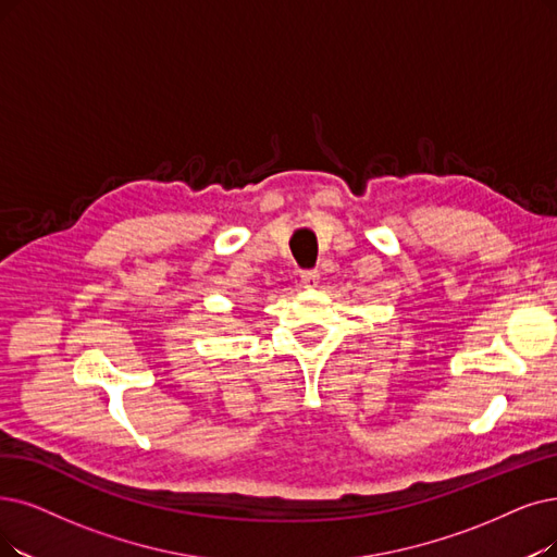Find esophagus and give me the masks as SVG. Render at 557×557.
<instances>
[{
    "label": "esophagus",
    "mask_w": 557,
    "mask_h": 557,
    "mask_svg": "<svg viewBox=\"0 0 557 557\" xmlns=\"http://www.w3.org/2000/svg\"><path fill=\"white\" fill-rule=\"evenodd\" d=\"M320 283V272L318 270H306L301 272V285L304 287H315Z\"/></svg>",
    "instance_id": "obj_1"
}]
</instances>
